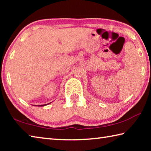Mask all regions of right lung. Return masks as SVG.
<instances>
[{"label":"right lung","mask_w":151,"mask_h":151,"mask_svg":"<svg viewBox=\"0 0 151 151\" xmlns=\"http://www.w3.org/2000/svg\"><path fill=\"white\" fill-rule=\"evenodd\" d=\"M48 104H49V103H48ZM45 105H47V104H43V105H39L40 106H45Z\"/></svg>","instance_id":"right-lung-1"}]
</instances>
